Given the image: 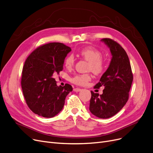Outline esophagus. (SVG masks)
<instances>
[{"label":"esophagus","mask_w":153,"mask_h":153,"mask_svg":"<svg viewBox=\"0 0 153 153\" xmlns=\"http://www.w3.org/2000/svg\"><path fill=\"white\" fill-rule=\"evenodd\" d=\"M82 89H80V88H74V91H75V92H79V91H81Z\"/></svg>","instance_id":"1"}]
</instances>
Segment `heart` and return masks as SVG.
I'll return each instance as SVG.
<instances>
[{
    "label": "heart",
    "mask_w": 153,
    "mask_h": 153,
    "mask_svg": "<svg viewBox=\"0 0 153 153\" xmlns=\"http://www.w3.org/2000/svg\"><path fill=\"white\" fill-rule=\"evenodd\" d=\"M79 56L89 62L88 71H91L96 75H100L104 72L106 68V62L102 58V53L92 47H86L79 52ZM74 57L69 55L64 60V65L68 69H71L74 65ZM91 79L90 74H77L71 79L72 83L78 85H85Z\"/></svg>",
    "instance_id": "1"
}]
</instances>
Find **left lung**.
<instances>
[{
	"label": "left lung",
	"instance_id": "8db88e82",
	"mask_svg": "<svg viewBox=\"0 0 153 153\" xmlns=\"http://www.w3.org/2000/svg\"><path fill=\"white\" fill-rule=\"evenodd\" d=\"M110 49L111 61L99 82L94 86H104L103 93L91 92L89 110L97 117L108 119L116 114L126 104L133 80L129 59L122 46L109 38L101 39Z\"/></svg>",
	"mask_w": 153,
	"mask_h": 153
}]
</instances>
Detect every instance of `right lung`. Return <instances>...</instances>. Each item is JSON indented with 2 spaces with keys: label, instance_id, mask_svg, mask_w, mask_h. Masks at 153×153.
<instances>
[{
  "label": "right lung",
  "instance_id": "add662e5",
  "mask_svg": "<svg viewBox=\"0 0 153 153\" xmlns=\"http://www.w3.org/2000/svg\"><path fill=\"white\" fill-rule=\"evenodd\" d=\"M71 51L62 43L51 42L37 48L25 60L21 86L26 104L34 113L52 117L62 109L72 88L69 84L57 86L52 76L62 71L65 57Z\"/></svg>",
  "mask_w": 153,
  "mask_h": 153
}]
</instances>
